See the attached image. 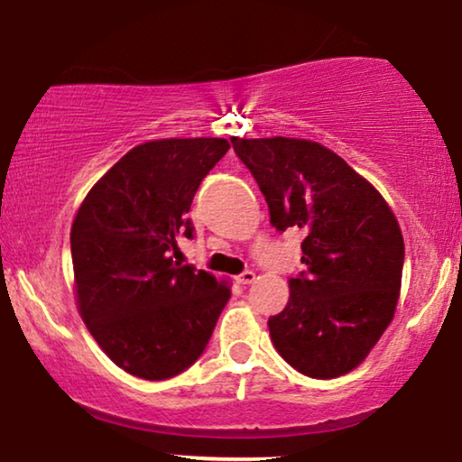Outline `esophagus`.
<instances>
[{
    "instance_id": "34e87169",
    "label": "esophagus",
    "mask_w": 462,
    "mask_h": 462,
    "mask_svg": "<svg viewBox=\"0 0 462 462\" xmlns=\"http://www.w3.org/2000/svg\"><path fill=\"white\" fill-rule=\"evenodd\" d=\"M237 283H240V285H251L253 283V281H254V273H253V270H246V273H242L240 276H237Z\"/></svg>"
}]
</instances>
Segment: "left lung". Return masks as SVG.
Segmentation results:
<instances>
[{
  "mask_svg": "<svg viewBox=\"0 0 462 462\" xmlns=\"http://www.w3.org/2000/svg\"><path fill=\"white\" fill-rule=\"evenodd\" d=\"M253 172L276 231L305 233V273L268 319L276 352L311 378L344 376L392 324L404 240L392 208L337 153L302 138H231Z\"/></svg>",
  "mask_w": 462,
  "mask_h": 462,
  "instance_id": "left-lung-1",
  "label": "left lung"
}]
</instances>
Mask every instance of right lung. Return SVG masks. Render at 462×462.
Here are the masks:
<instances>
[{"instance_id": "right-lung-1", "label": "right lung", "mask_w": 462, "mask_h": 462, "mask_svg": "<svg viewBox=\"0 0 462 462\" xmlns=\"http://www.w3.org/2000/svg\"><path fill=\"white\" fill-rule=\"evenodd\" d=\"M225 138L134 146L81 200L70 226L75 300L86 328L121 370L164 381L203 355L229 281L175 262L177 237Z\"/></svg>"}]
</instances>
